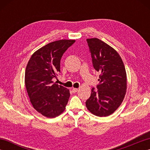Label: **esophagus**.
Listing matches in <instances>:
<instances>
[{
  "label": "esophagus",
  "mask_w": 150,
  "mask_h": 150,
  "mask_svg": "<svg viewBox=\"0 0 150 150\" xmlns=\"http://www.w3.org/2000/svg\"><path fill=\"white\" fill-rule=\"evenodd\" d=\"M77 91H78V88H73L72 89V91L73 92V93H76V92H77Z\"/></svg>",
  "instance_id": "1"
}]
</instances>
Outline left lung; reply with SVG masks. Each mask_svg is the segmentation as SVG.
<instances>
[{"instance_id": "left-lung-1", "label": "left lung", "mask_w": 150, "mask_h": 150, "mask_svg": "<svg viewBox=\"0 0 150 150\" xmlns=\"http://www.w3.org/2000/svg\"><path fill=\"white\" fill-rule=\"evenodd\" d=\"M94 68L99 71L100 84L97 90L91 89L86 106L98 117L113 113L125 97L127 89L126 72L119 54L112 47L97 38L88 39Z\"/></svg>"}]
</instances>
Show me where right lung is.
Instances as JSON below:
<instances>
[{"label":"right lung","instance_id":"obj_1","mask_svg":"<svg viewBox=\"0 0 150 150\" xmlns=\"http://www.w3.org/2000/svg\"><path fill=\"white\" fill-rule=\"evenodd\" d=\"M75 40L50 42L31 55L25 71V85L34 109L47 118H55L65 110L69 90L53 82L60 71V59Z\"/></svg>","mask_w":150,"mask_h":150}]
</instances>
